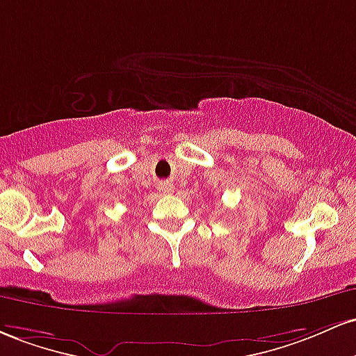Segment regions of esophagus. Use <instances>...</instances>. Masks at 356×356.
Masks as SVG:
<instances>
[{"instance_id":"esophagus-1","label":"esophagus","mask_w":356,"mask_h":356,"mask_svg":"<svg viewBox=\"0 0 356 356\" xmlns=\"http://www.w3.org/2000/svg\"><path fill=\"white\" fill-rule=\"evenodd\" d=\"M171 190H173V186L168 185V183H165V185L159 186V191H163V193H171Z\"/></svg>"}]
</instances>
